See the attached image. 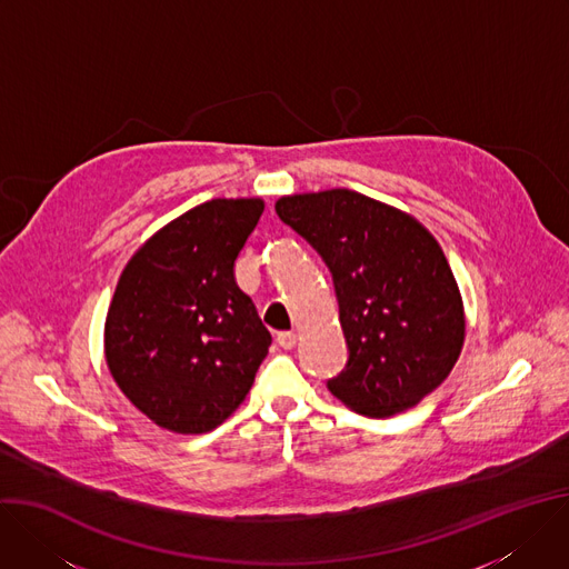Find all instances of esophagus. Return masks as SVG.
<instances>
[{
  "label": "esophagus",
  "instance_id": "1",
  "mask_svg": "<svg viewBox=\"0 0 569 569\" xmlns=\"http://www.w3.org/2000/svg\"><path fill=\"white\" fill-rule=\"evenodd\" d=\"M277 342L283 347V349H292L297 345V333L295 331H281L277 336Z\"/></svg>",
  "mask_w": 569,
  "mask_h": 569
}]
</instances>
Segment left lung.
Here are the masks:
<instances>
[{"label": "left lung", "mask_w": 569, "mask_h": 569, "mask_svg": "<svg viewBox=\"0 0 569 569\" xmlns=\"http://www.w3.org/2000/svg\"><path fill=\"white\" fill-rule=\"evenodd\" d=\"M277 216L327 263L349 358L327 388L388 418L433 392L458 360L465 318L436 238L410 216L353 190L292 194Z\"/></svg>", "instance_id": "1"}]
</instances>
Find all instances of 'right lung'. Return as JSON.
I'll return each mask as SVG.
<instances>
[{
    "label": "right lung",
    "mask_w": 569,
    "mask_h": 569,
    "mask_svg": "<svg viewBox=\"0 0 569 569\" xmlns=\"http://www.w3.org/2000/svg\"><path fill=\"white\" fill-rule=\"evenodd\" d=\"M261 199H211L153 233L127 263L107 318V363L163 429L206 433L247 397L272 336L236 283Z\"/></svg>",
    "instance_id": "obj_1"
}]
</instances>
